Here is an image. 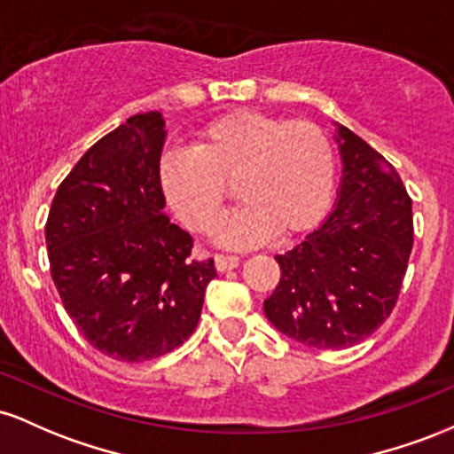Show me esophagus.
<instances>
[{"label":"esophagus","instance_id":"obj_1","mask_svg":"<svg viewBox=\"0 0 454 454\" xmlns=\"http://www.w3.org/2000/svg\"><path fill=\"white\" fill-rule=\"evenodd\" d=\"M239 267V256L232 254H215V269L217 270H231Z\"/></svg>","mask_w":454,"mask_h":454}]
</instances>
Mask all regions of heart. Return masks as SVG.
<instances>
[{"instance_id":"heart-1","label":"heart","mask_w":454,"mask_h":454,"mask_svg":"<svg viewBox=\"0 0 454 454\" xmlns=\"http://www.w3.org/2000/svg\"><path fill=\"white\" fill-rule=\"evenodd\" d=\"M166 200L187 228L211 232L228 200L243 209L223 241L249 245L273 232L290 239L325 215L335 187V153L316 123L239 111L207 123L192 151H166L160 160Z\"/></svg>"}]
</instances>
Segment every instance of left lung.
Returning <instances> with one entry per match:
<instances>
[{"instance_id":"1","label":"left lung","mask_w":454,"mask_h":454,"mask_svg":"<svg viewBox=\"0 0 454 454\" xmlns=\"http://www.w3.org/2000/svg\"><path fill=\"white\" fill-rule=\"evenodd\" d=\"M340 198L290 252L264 301L269 322L317 350H341L376 333L397 305L414 245L411 200L395 166L352 129L337 128Z\"/></svg>"}]
</instances>
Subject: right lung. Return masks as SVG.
I'll return each instance as SVG.
<instances>
[{"label": "right lung", "instance_id": "add662e5", "mask_svg": "<svg viewBox=\"0 0 454 454\" xmlns=\"http://www.w3.org/2000/svg\"><path fill=\"white\" fill-rule=\"evenodd\" d=\"M164 119L134 114L85 151L46 220L51 275L81 335L114 361L164 356L194 333L213 258L164 215Z\"/></svg>", "mask_w": 454, "mask_h": 454}]
</instances>
